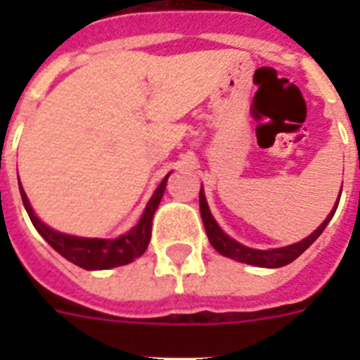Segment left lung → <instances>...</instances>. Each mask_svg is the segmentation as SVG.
Here are the masks:
<instances>
[{"label":"left lung","mask_w":360,"mask_h":360,"mask_svg":"<svg viewBox=\"0 0 360 360\" xmlns=\"http://www.w3.org/2000/svg\"><path fill=\"white\" fill-rule=\"evenodd\" d=\"M336 207L330 211L329 217L325 219V222L319 226L318 230L314 231L312 236H308L307 239L299 240L295 245L284 246V248H276V250H254V248H248V246L239 245L237 240L230 239L226 236L224 231L220 230L219 224L214 222L213 214L209 211L207 202H205V196L203 192L200 191V213H202L203 226H205V233L209 237V243L213 245V248L217 252H220L222 256L231 257V259H237V262L248 263V265H257V267H284L288 263H291L293 259L301 256L302 252L307 250L308 246L312 245L314 240L321 236V231L325 230V226L329 224V220L333 219Z\"/></svg>","instance_id":"1"}]
</instances>
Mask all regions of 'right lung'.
I'll return each instance as SVG.
<instances>
[{
    "label": "right lung",
    "mask_w": 360,
    "mask_h": 360,
    "mask_svg": "<svg viewBox=\"0 0 360 360\" xmlns=\"http://www.w3.org/2000/svg\"><path fill=\"white\" fill-rule=\"evenodd\" d=\"M168 175L164 177L162 183L158 185V188L155 191L149 203H147L140 222L129 233H124V236L117 237V239H84V237L63 236L59 231H53L52 228H48L46 224H42L41 220L37 219L30 202H27L24 188L20 185V179L18 185L25 211L30 214L31 222L37 228V231L48 240V245L52 246L53 250H58L63 257H67L69 262L78 265V267L97 271V269H110L127 265V263L134 262L136 257H140L146 252L147 245H149V239H151L153 214H155L158 203L162 200Z\"/></svg>",
    "instance_id": "right-lung-1"
}]
</instances>
